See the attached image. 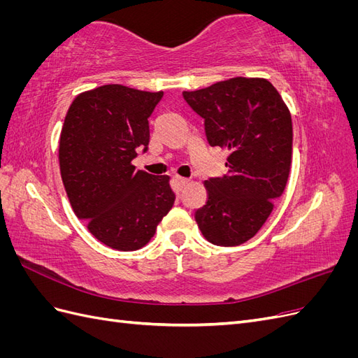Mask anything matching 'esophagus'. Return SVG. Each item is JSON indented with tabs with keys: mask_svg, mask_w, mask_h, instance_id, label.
Here are the masks:
<instances>
[{
	"mask_svg": "<svg viewBox=\"0 0 358 358\" xmlns=\"http://www.w3.org/2000/svg\"><path fill=\"white\" fill-rule=\"evenodd\" d=\"M175 179H176V182L179 183V185H180V187H183V185H187V183L189 182V179H187V178H182V176H176Z\"/></svg>",
	"mask_w": 358,
	"mask_h": 358,
	"instance_id": "obj_1",
	"label": "esophagus"
}]
</instances>
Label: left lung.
Listing matches in <instances>:
<instances>
[{"mask_svg":"<svg viewBox=\"0 0 358 358\" xmlns=\"http://www.w3.org/2000/svg\"><path fill=\"white\" fill-rule=\"evenodd\" d=\"M183 99L204 119L209 145L229 150V175L204 180L208 201L194 215L199 229L213 245H242L285 189L292 152L288 107L267 79L241 76L183 91Z\"/></svg>","mask_w":358,"mask_h":358,"instance_id":"8db88e82","label":"left lung"}]
</instances>
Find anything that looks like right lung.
Returning <instances> with one entry per match:
<instances>
[{
  "mask_svg": "<svg viewBox=\"0 0 358 358\" xmlns=\"http://www.w3.org/2000/svg\"><path fill=\"white\" fill-rule=\"evenodd\" d=\"M162 91L110 83L80 92L59 136V170L78 218L106 246L136 251L155 234L175 203L170 176L133 166L148 149L149 122Z\"/></svg>",
  "mask_w": 358,
  "mask_h": 358,
  "instance_id": "obj_1",
  "label": "right lung"
}]
</instances>
